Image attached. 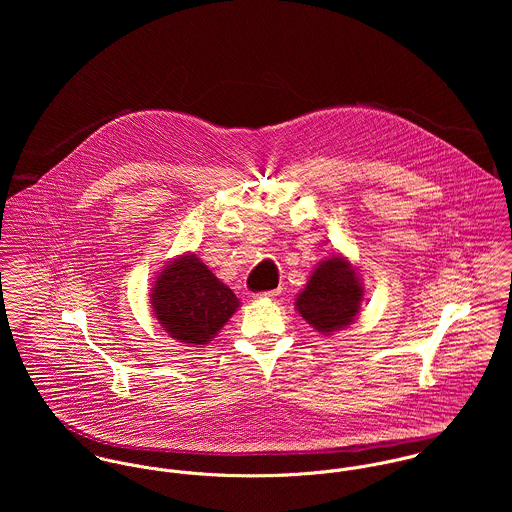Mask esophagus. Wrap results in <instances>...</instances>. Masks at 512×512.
Masks as SVG:
<instances>
[{
  "label": "esophagus",
  "mask_w": 512,
  "mask_h": 512,
  "mask_svg": "<svg viewBox=\"0 0 512 512\" xmlns=\"http://www.w3.org/2000/svg\"><path fill=\"white\" fill-rule=\"evenodd\" d=\"M278 293H280V290H272V292L256 293V295H254V297H256V299H264V297H266V299H268V297H276V295H278Z\"/></svg>",
  "instance_id": "esophagus-1"
}]
</instances>
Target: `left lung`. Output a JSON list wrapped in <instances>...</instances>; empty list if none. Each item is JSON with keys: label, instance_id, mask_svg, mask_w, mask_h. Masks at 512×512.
Returning <instances> with one entry per match:
<instances>
[{"label": "left lung", "instance_id": "8db88e82", "mask_svg": "<svg viewBox=\"0 0 512 512\" xmlns=\"http://www.w3.org/2000/svg\"><path fill=\"white\" fill-rule=\"evenodd\" d=\"M363 286L351 264L333 256L319 264L305 290L297 295L295 307L301 317L321 333L347 327L361 309Z\"/></svg>", "mask_w": 512, "mask_h": 512}]
</instances>
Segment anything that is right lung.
Masks as SVG:
<instances>
[{"mask_svg":"<svg viewBox=\"0 0 512 512\" xmlns=\"http://www.w3.org/2000/svg\"><path fill=\"white\" fill-rule=\"evenodd\" d=\"M151 305L161 327L181 343L205 345L230 319L240 301L195 256L169 264L151 290Z\"/></svg>","mask_w":512,"mask_h":512,"instance_id":"right-lung-1","label":"right lung"}]
</instances>
